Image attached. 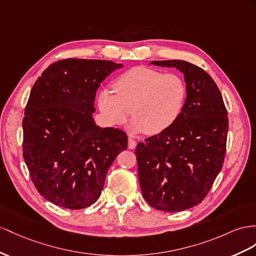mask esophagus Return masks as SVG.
Segmentation results:
<instances>
[{"label":"esophagus","instance_id":"obj_1","mask_svg":"<svg viewBox=\"0 0 256 256\" xmlns=\"http://www.w3.org/2000/svg\"><path fill=\"white\" fill-rule=\"evenodd\" d=\"M137 145V142L135 140H133L132 137H128V148L130 149H134Z\"/></svg>","mask_w":256,"mask_h":256}]
</instances>
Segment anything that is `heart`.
Returning <instances> with one entry per match:
<instances>
[{
	"instance_id": "heart-1",
	"label": "heart",
	"mask_w": 256,
	"mask_h": 256,
	"mask_svg": "<svg viewBox=\"0 0 256 256\" xmlns=\"http://www.w3.org/2000/svg\"><path fill=\"white\" fill-rule=\"evenodd\" d=\"M114 90L98 92L97 106L109 126H121L130 114L133 132L156 135L178 120L184 108L187 88L175 74L135 67L124 72L114 83Z\"/></svg>"
}]
</instances>
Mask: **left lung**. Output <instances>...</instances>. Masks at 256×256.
I'll use <instances>...</instances> for the list:
<instances>
[{
    "label": "left lung",
    "instance_id": "obj_1",
    "mask_svg": "<svg viewBox=\"0 0 256 256\" xmlns=\"http://www.w3.org/2000/svg\"><path fill=\"white\" fill-rule=\"evenodd\" d=\"M152 64L184 74L187 96L171 126L138 142L135 154L142 196L156 210L180 212L203 201L222 168L227 110L213 78L185 60Z\"/></svg>",
    "mask_w": 256,
    "mask_h": 256
}]
</instances>
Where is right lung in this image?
<instances>
[{
	"instance_id": "add662e5",
	"label": "right lung",
	"mask_w": 256,
	"mask_h": 256,
	"mask_svg": "<svg viewBox=\"0 0 256 256\" xmlns=\"http://www.w3.org/2000/svg\"><path fill=\"white\" fill-rule=\"evenodd\" d=\"M122 64L68 60L52 64L31 90L22 120V152L30 178L45 199L80 210L100 198L112 162L128 148L120 128L93 120L96 90Z\"/></svg>"
}]
</instances>
